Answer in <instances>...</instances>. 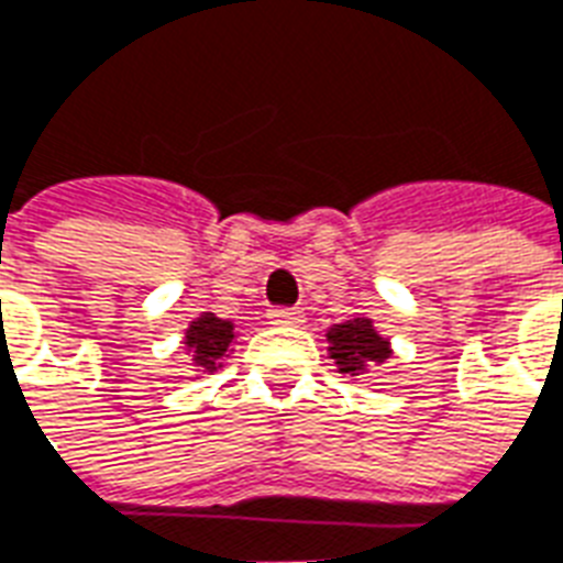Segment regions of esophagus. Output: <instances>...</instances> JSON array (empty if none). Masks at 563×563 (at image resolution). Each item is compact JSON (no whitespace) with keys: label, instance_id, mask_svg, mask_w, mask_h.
Returning <instances> with one entry per match:
<instances>
[{"label":"esophagus","instance_id":"obj_1","mask_svg":"<svg viewBox=\"0 0 563 563\" xmlns=\"http://www.w3.org/2000/svg\"><path fill=\"white\" fill-rule=\"evenodd\" d=\"M267 317L273 325H299L305 320V313L296 311V308H273Z\"/></svg>","mask_w":563,"mask_h":563}]
</instances>
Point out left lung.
Here are the masks:
<instances>
[{
	"label": "left lung",
	"instance_id": "left-lung-1",
	"mask_svg": "<svg viewBox=\"0 0 563 563\" xmlns=\"http://www.w3.org/2000/svg\"><path fill=\"white\" fill-rule=\"evenodd\" d=\"M329 355L338 364V373L361 376L390 358V341L373 329V320L355 317V320L338 322L329 329Z\"/></svg>",
	"mask_w": 563,
	"mask_h": 563
}]
</instances>
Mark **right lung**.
<instances>
[{
    "instance_id": "1",
    "label": "right lung",
    "mask_w": 563,
    "mask_h": 563,
    "mask_svg": "<svg viewBox=\"0 0 563 563\" xmlns=\"http://www.w3.org/2000/svg\"><path fill=\"white\" fill-rule=\"evenodd\" d=\"M234 343V322L220 320L211 311L199 313L185 331L187 355L194 361L199 373H217L222 367V358L229 355V346Z\"/></svg>"
}]
</instances>
